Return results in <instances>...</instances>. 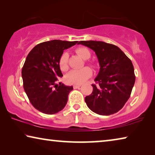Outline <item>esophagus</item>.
Returning <instances> with one entry per match:
<instances>
[{
	"mask_svg": "<svg viewBox=\"0 0 155 155\" xmlns=\"http://www.w3.org/2000/svg\"><path fill=\"white\" fill-rule=\"evenodd\" d=\"M81 87V85H74L73 86V88L74 89H79Z\"/></svg>",
	"mask_w": 155,
	"mask_h": 155,
	"instance_id": "obj_1",
	"label": "esophagus"
}]
</instances>
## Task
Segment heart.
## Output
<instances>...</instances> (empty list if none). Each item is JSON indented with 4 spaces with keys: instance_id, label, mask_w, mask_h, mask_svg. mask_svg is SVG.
Here are the masks:
<instances>
[{
    "instance_id": "1",
    "label": "heart",
    "mask_w": 155,
    "mask_h": 155,
    "mask_svg": "<svg viewBox=\"0 0 155 155\" xmlns=\"http://www.w3.org/2000/svg\"><path fill=\"white\" fill-rule=\"evenodd\" d=\"M76 52L83 59H88L91 57V52L86 48H78L76 50ZM59 65L62 71L68 70V54L64 53L61 54L59 60ZM92 74V71L90 68L85 67L80 70H72L67 74L65 80L69 84L81 85L85 82Z\"/></svg>"
}]
</instances>
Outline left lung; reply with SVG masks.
<instances>
[{"label": "left lung", "instance_id": "8db88e82", "mask_svg": "<svg viewBox=\"0 0 155 155\" xmlns=\"http://www.w3.org/2000/svg\"><path fill=\"white\" fill-rule=\"evenodd\" d=\"M92 49L98 57L100 71L92 84L93 91L85 97L87 107L93 112L109 115L121 109L129 98L135 81L130 59L114 44L100 41H80Z\"/></svg>", "mask_w": 155, "mask_h": 155}]
</instances>
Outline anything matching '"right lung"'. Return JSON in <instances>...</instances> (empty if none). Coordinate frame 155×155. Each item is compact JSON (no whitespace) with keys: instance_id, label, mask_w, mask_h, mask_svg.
<instances>
[{"instance_id":"right-lung-1","label":"right lung","mask_w":155,"mask_h":155,"mask_svg":"<svg viewBox=\"0 0 155 155\" xmlns=\"http://www.w3.org/2000/svg\"><path fill=\"white\" fill-rule=\"evenodd\" d=\"M78 41L51 40L36 45L22 69L23 87L31 104L41 113L54 114L64 108L72 86L57 83L63 74L59 65L65 49Z\"/></svg>"}]
</instances>
